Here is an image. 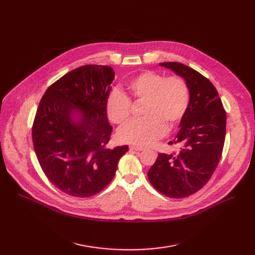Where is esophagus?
<instances>
[{
	"mask_svg": "<svg viewBox=\"0 0 255 255\" xmlns=\"http://www.w3.org/2000/svg\"><path fill=\"white\" fill-rule=\"evenodd\" d=\"M131 151H143L144 149L142 148V146H135V145H131L129 148Z\"/></svg>",
	"mask_w": 255,
	"mask_h": 255,
	"instance_id": "1",
	"label": "esophagus"
}]
</instances>
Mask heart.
Here are the masks:
<instances>
[{"label":"heart","instance_id":"obj_1","mask_svg":"<svg viewBox=\"0 0 255 255\" xmlns=\"http://www.w3.org/2000/svg\"><path fill=\"white\" fill-rule=\"evenodd\" d=\"M131 99L143 101L141 120L131 121L118 132L122 142L145 146L162 137L184 118L189 104V89L179 76L144 71L133 77L127 85ZM130 100L119 91L106 100V115L113 123L124 124L130 116Z\"/></svg>","mask_w":255,"mask_h":255}]
</instances>
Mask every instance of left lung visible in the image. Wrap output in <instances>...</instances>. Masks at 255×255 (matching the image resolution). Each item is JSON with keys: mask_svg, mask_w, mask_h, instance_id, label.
Instances as JSON below:
<instances>
[{"mask_svg": "<svg viewBox=\"0 0 255 255\" xmlns=\"http://www.w3.org/2000/svg\"><path fill=\"white\" fill-rule=\"evenodd\" d=\"M181 76L189 89V104L180 123L177 154H158L148 171L151 184L168 197H187L208 183L221 158L226 114L216 88L208 78L177 62L159 63Z\"/></svg>", "mask_w": 255, "mask_h": 255, "instance_id": "8db88e82", "label": "left lung"}]
</instances>
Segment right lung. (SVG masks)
<instances>
[{"label": "right lung", "instance_id": "right-lung-1", "mask_svg": "<svg viewBox=\"0 0 255 255\" xmlns=\"http://www.w3.org/2000/svg\"><path fill=\"white\" fill-rule=\"evenodd\" d=\"M114 79L110 66H82L52 84L39 103L32 129L35 153L47 179L66 194L100 192L128 151V145L105 148L113 130L106 100Z\"/></svg>", "mask_w": 255, "mask_h": 255}]
</instances>
